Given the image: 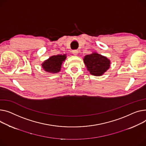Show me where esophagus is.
Listing matches in <instances>:
<instances>
[{
    "label": "esophagus",
    "instance_id": "obj_1",
    "mask_svg": "<svg viewBox=\"0 0 146 146\" xmlns=\"http://www.w3.org/2000/svg\"><path fill=\"white\" fill-rule=\"evenodd\" d=\"M72 53L74 55V56H76V55H77V54L79 53V51L77 50H73L72 51Z\"/></svg>",
    "mask_w": 146,
    "mask_h": 146
}]
</instances>
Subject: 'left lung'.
Masks as SVG:
<instances>
[{
	"instance_id": "8db88e82",
	"label": "left lung",
	"mask_w": 146,
	"mask_h": 146,
	"mask_svg": "<svg viewBox=\"0 0 146 146\" xmlns=\"http://www.w3.org/2000/svg\"><path fill=\"white\" fill-rule=\"evenodd\" d=\"M83 60L87 70L91 74L96 76L103 75L110 66L109 59L96 52L85 56Z\"/></svg>"
}]
</instances>
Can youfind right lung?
I'll use <instances>...</instances> for the list:
<instances>
[{
  "label": "right lung",
  "instance_id": "add662e5",
  "mask_svg": "<svg viewBox=\"0 0 146 146\" xmlns=\"http://www.w3.org/2000/svg\"><path fill=\"white\" fill-rule=\"evenodd\" d=\"M66 59V54L52 56L42 64L43 69L47 72L57 73L61 70L62 64Z\"/></svg>",
  "mask_w": 146,
  "mask_h": 146
}]
</instances>
